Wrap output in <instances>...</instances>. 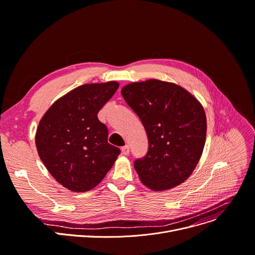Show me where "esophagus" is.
Here are the masks:
<instances>
[{
  "label": "esophagus",
  "instance_id": "34e87169",
  "mask_svg": "<svg viewBox=\"0 0 255 255\" xmlns=\"http://www.w3.org/2000/svg\"><path fill=\"white\" fill-rule=\"evenodd\" d=\"M121 150L123 152V154L125 155H128L130 153V149H129V145H125V146H122L121 147Z\"/></svg>",
  "mask_w": 255,
  "mask_h": 255
}]
</instances>
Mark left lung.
Masks as SVG:
<instances>
[{"instance_id": "8db88e82", "label": "left lung", "mask_w": 255, "mask_h": 255, "mask_svg": "<svg viewBox=\"0 0 255 255\" xmlns=\"http://www.w3.org/2000/svg\"><path fill=\"white\" fill-rule=\"evenodd\" d=\"M121 94L148 138L147 153L134 161L141 182L154 191L178 186L202 154L206 137L202 106L186 89L156 79L130 83Z\"/></svg>"}]
</instances>
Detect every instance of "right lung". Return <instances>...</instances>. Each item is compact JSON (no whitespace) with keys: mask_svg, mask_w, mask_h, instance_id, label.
I'll return each instance as SVG.
<instances>
[{"mask_svg":"<svg viewBox=\"0 0 255 255\" xmlns=\"http://www.w3.org/2000/svg\"><path fill=\"white\" fill-rule=\"evenodd\" d=\"M118 87L116 81L81 85L56 101L38 124V155L69 190L85 192L96 187L121 152L108 142V128L98 118Z\"/></svg>","mask_w":255,"mask_h":255,"instance_id":"obj_1","label":"right lung"}]
</instances>
